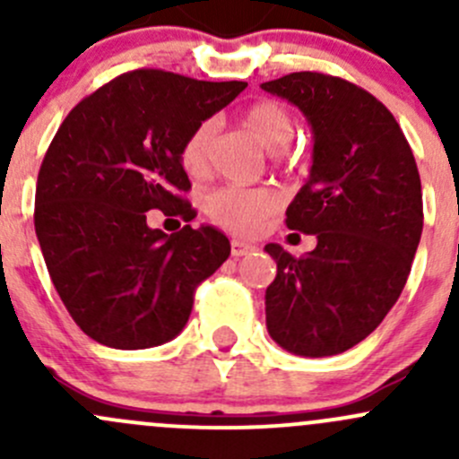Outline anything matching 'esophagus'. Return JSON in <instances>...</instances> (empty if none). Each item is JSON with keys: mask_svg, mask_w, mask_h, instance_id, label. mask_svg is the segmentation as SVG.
<instances>
[{"mask_svg": "<svg viewBox=\"0 0 459 459\" xmlns=\"http://www.w3.org/2000/svg\"><path fill=\"white\" fill-rule=\"evenodd\" d=\"M253 251H255L253 244L244 242V239H230V253H233V257H244Z\"/></svg>", "mask_w": 459, "mask_h": 459, "instance_id": "1", "label": "esophagus"}]
</instances>
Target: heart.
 I'll use <instances>...</instances> for the list:
<instances>
[{"label":"heart","instance_id":"obj_1","mask_svg":"<svg viewBox=\"0 0 459 459\" xmlns=\"http://www.w3.org/2000/svg\"><path fill=\"white\" fill-rule=\"evenodd\" d=\"M244 124L268 151H281L289 146L293 137V119L289 110L273 100H262L248 106L244 110ZM212 133H215V126L211 119H206L197 124L182 142L179 161L193 178H202L208 170ZM277 206H280V200L268 188L224 186L211 193L206 200V211L212 221L244 235L255 233L264 220H268L277 211Z\"/></svg>","mask_w":459,"mask_h":459}]
</instances>
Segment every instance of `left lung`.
Returning <instances> with one entry per match:
<instances>
[{"label":"left lung","instance_id":"8db88e82","mask_svg":"<svg viewBox=\"0 0 459 459\" xmlns=\"http://www.w3.org/2000/svg\"><path fill=\"white\" fill-rule=\"evenodd\" d=\"M262 88L298 106L316 140L286 226L316 235L317 247L302 257L264 247L277 262L266 328L289 353H344L379 326L406 284L424 226L418 164L391 110L364 88L311 71Z\"/></svg>","mask_w":459,"mask_h":459}]
</instances>
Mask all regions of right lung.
I'll list each match as a JSON object with an SVG mask.
<instances>
[{"instance_id": "obj_1", "label": "right lung", "mask_w": 459, "mask_h": 459, "mask_svg": "<svg viewBox=\"0 0 459 459\" xmlns=\"http://www.w3.org/2000/svg\"><path fill=\"white\" fill-rule=\"evenodd\" d=\"M244 88L140 68L84 97L55 133L37 175L35 233L64 307L100 344L173 340L197 286L230 255L212 226L166 235L146 212L195 217L179 148Z\"/></svg>"}]
</instances>
